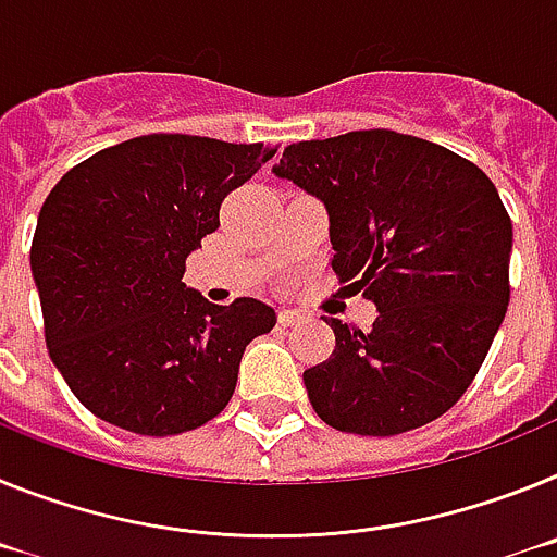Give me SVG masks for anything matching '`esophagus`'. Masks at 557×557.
<instances>
[{
    "label": "esophagus",
    "mask_w": 557,
    "mask_h": 557,
    "mask_svg": "<svg viewBox=\"0 0 557 557\" xmlns=\"http://www.w3.org/2000/svg\"><path fill=\"white\" fill-rule=\"evenodd\" d=\"M302 319H306V313L297 311V308H283V311H280V325H285V327L299 325Z\"/></svg>",
    "instance_id": "1"
}]
</instances>
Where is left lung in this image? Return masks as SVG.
<instances>
[{
    "mask_svg": "<svg viewBox=\"0 0 557 557\" xmlns=\"http://www.w3.org/2000/svg\"><path fill=\"white\" fill-rule=\"evenodd\" d=\"M272 173L325 205L333 272L379 311L370 331L325 317L336 347L302 372L319 418L393 437L448 412L510 302L512 224L491 178L386 128L294 143Z\"/></svg>",
    "mask_w": 557,
    "mask_h": 557,
    "instance_id": "left-lung-1",
    "label": "left lung"
}]
</instances>
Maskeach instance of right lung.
<instances>
[{"mask_svg":"<svg viewBox=\"0 0 557 557\" xmlns=\"http://www.w3.org/2000/svg\"><path fill=\"white\" fill-rule=\"evenodd\" d=\"M274 153L277 145L148 134L52 187L30 269L52 364L91 414L168 437L224 412L246 345L277 313L255 297L215 306L182 283L185 260L219 230L226 193Z\"/></svg>","mask_w":557,"mask_h":557,"instance_id":"add662e5","label":"right lung"}]
</instances>
